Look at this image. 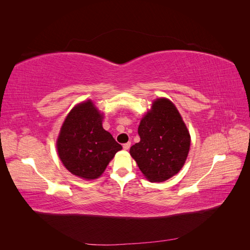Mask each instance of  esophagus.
I'll return each instance as SVG.
<instances>
[{"label":"esophagus","mask_w":250,"mask_h":250,"mask_svg":"<svg viewBox=\"0 0 250 250\" xmlns=\"http://www.w3.org/2000/svg\"><path fill=\"white\" fill-rule=\"evenodd\" d=\"M130 146H131V143L130 142H128V143H125V144H123V148L125 149V150H128L130 148Z\"/></svg>","instance_id":"obj_1"}]
</instances>
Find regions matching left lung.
Segmentation results:
<instances>
[{"mask_svg": "<svg viewBox=\"0 0 250 250\" xmlns=\"http://www.w3.org/2000/svg\"><path fill=\"white\" fill-rule=\"evenodd\" d=\"M141 141L130 148L140 170L152 183L175 175L187 160L190 133L178 110L168 99H157L141 121Z\"/></svg>", "mask_w": 250, "mask_h": 250, "instance_id": "1", "label": "left lung"}]
</instances>
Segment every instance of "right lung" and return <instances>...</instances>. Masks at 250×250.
<instances>
[{"mask_svg":"<svg viewBox=\"0 0 250 250\" xmlns=\"http://www.w3.org/2000/svg\"><path fill=\"white\" fill-rule=\"evenodd\" d=\"M121 149L103 129L102 115L89 100L70 111L57 140L58 155L64 167L84 179L99 177Z\"/></svg>","mask_w":250,"mask_h":250,"instance_id":"right-lung-1","label":"right lung"}]
</instances>
